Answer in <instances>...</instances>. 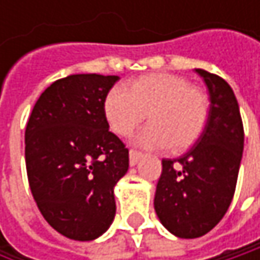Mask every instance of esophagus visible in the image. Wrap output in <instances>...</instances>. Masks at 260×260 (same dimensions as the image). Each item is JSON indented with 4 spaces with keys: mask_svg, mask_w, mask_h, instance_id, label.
I'll list each match as a JSON object with an SVG mask.
<instances>
[{
    "mask_svg": "<svg viewBox=\"0 0 260 260\" xmlns=\"http://www.w3.org/2000/svg\"><path fill=\"white\" fill-rule=\"evenodd\" d=\"M141 152L140 150H135V149H131L129 150V164L131 166H135L138 162V159L141 158Z\"/></svg>",
    "mask_w": 260,
    "mask_h": 260,
    "instance_id": "esophagus-1",
    "label": "esophagus"
}]
</instances>
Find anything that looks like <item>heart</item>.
<instances>
[{
  "instance_id": "1",
  "label": "heart",
  "mask_w": 260,
  "mask_h": 260,
  "mask_svg": "<svg viewBox=\"0 0 260 260\" xmlns=\"http://www.w3.org/2000/svg\"><path fill=\"white\" fill-rule=\"evenodd\" d=\"M107 120L119 135H129L149 114L152 123L135 141L147 147L169 146L179 152L192 146L205 131L209 98L197 85L175 74H147L125 87H113L104 102Z\"/></svg>"
}]
</instances>
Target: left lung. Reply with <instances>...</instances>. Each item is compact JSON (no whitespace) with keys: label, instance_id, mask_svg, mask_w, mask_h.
Here are the masks:
<instances>
[{"label":"left lung","instance_id":"1","mask_svg":"<svg viewBox=\"0 0 260 260\" xmlns=\"http://www.w3.org/2000/svg\"><path fill=\"white\" fill-rule=\"evenodd\" d=\"M211 98L205 131L176 159H162L155 211L179 238H199L212 231L234 199L244 150V126L231 85L215 74L196 69Z\"/></svg>","mask_w":260,"mask_h":260}]
</instances>
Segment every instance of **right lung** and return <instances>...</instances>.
Returning <instances> with one entry per match:
<instances>
[{
    "label": "right lung",
    "mask_w": 260,
    "mask_h": 260,
    "mask_svg": "<svg viewBox=\"0 0 260 260\" xmlns=\"http://www.w3.org/2000/svg\"><path fill=\"white\" fill-rule=\"evenodd\" d=\"M116 75L79 74L52 82L25 128L26 176L43 218L58 234L91 241L114 220V185L129 167V150L104 111Z\"/></svg>",
    "instance_id": "right-lung-1"
}]
</instances>
